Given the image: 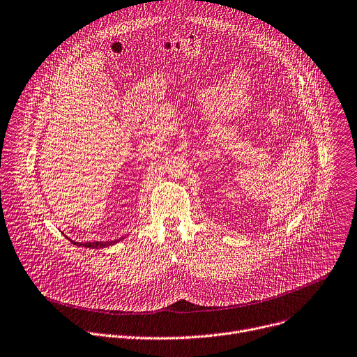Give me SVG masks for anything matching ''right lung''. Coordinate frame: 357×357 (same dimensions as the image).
I'll return each mask as SVG.
<instances>
[{"label": "right lung", "mask_w": 357, "mask_h": 357, "mask_svg": "<svg viewBox=\"0 0 357 357\" xmlns=\"http://www.w3.org/2000/svg\"><path fill=\"white\" fill-rule=\"evenodd\" d=\"M121 240H123V236L122 238H119V240H114V241H93V243H76V241H71L70 240V243H73L75 245H77V247H86V248H105V247H109V245H113V244H116V243H119Z\"/></svg>", "instance_id": "obj_1"}]
</instances>
